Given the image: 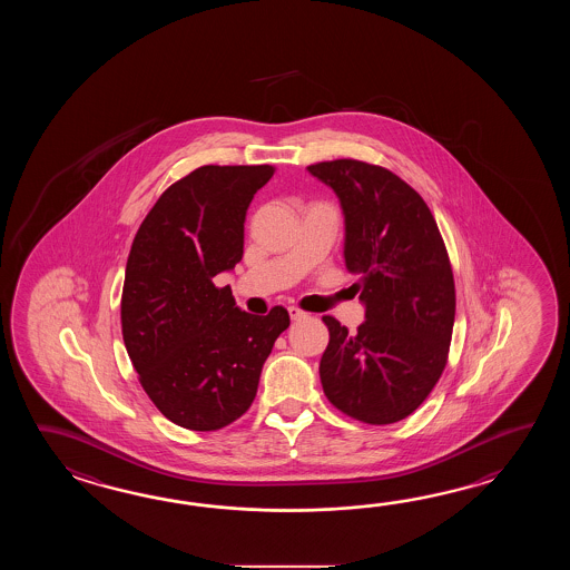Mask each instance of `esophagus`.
Returning a JSON list of instances; mask_svg holds the SVG:
<instances>
[{
    "instance_id": "34e87169",
    "label": "esophagus",
    "mask_w": 570,
    "mask_h": 570,
    "mask_svg": "<svg viewBox=\"0 0 570 570\" xmlns=\"http://www.w3.org/2000/svg\"><path fill=\"white\" fill-rule=\"evenodd\" d=\"M289 317L293 320V322H299V320H305L307 317V314L305 312H302L299 307H289Z\"/></svg>"
}]
</instances>
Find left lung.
I'll use <instances>...</instances> for the list:
<instances>
[{
    "instance_id": "1",
    "label": "left lung",
    "mask_w": 570,
    "mask_h": 570,
    "mask_svg": "<svg viewBox=\"0 0 570 570\" xmlns=\"http://www.w3.org/2000/svg\"><path fill=\"white\" fill-rule=\"evenodd\" d=\"M307 170L338 195L344 263L358 275L366 317L356 334L322 317V387L358 422H400L424 403L449 358L456 295L446 246L430 207L395 173L354 158Z\"/></svg>"
}]
</instances>
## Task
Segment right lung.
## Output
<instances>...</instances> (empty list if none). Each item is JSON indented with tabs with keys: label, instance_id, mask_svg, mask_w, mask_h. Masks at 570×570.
<instances>
[{
	"label": "right lung",
	"instance_id": "right-lung-1",
	"mask_svg": "<svg viewBox=\"0 0 570 570\" xmlns=\"http://www.w3.org/2000/svg\"><path fill=\"white\" fill-rule=\"evenodd\" d=\"M271 165H206L173 183L134 236L121 336L146 395L173 424L212 432L255 401L285 307L243 312L214 277L240 263L244 219Z\"/></svg>",
	"mask_w": 570,
	"mask_h": 570
}]
</instances>
